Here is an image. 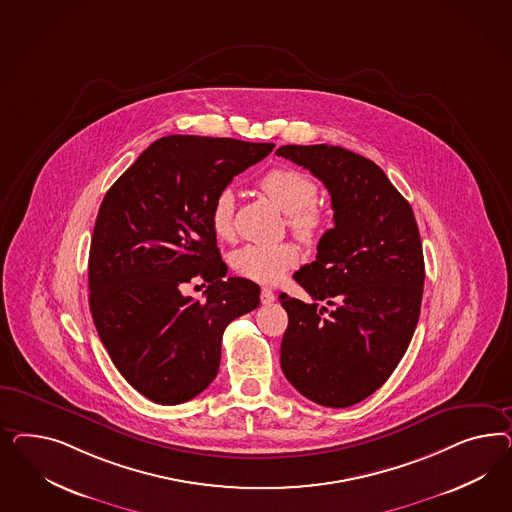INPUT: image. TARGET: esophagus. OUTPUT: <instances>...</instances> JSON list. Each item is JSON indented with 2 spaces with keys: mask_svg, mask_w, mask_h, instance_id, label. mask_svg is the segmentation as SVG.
<instances>
[{
  "mask_svg": "<svg viewBox=\"0 0 512 512\" xmlns=\"http://www.w3.org/2000/svg\"><path fill=\"white\" fill-rule=\"evenodd\" d=\"M276 300V296H274V291L272 289H266L264 287L263 291H261V302H263L264 306H270L272 302Z\"/></svg>",
  "mask_w": 512,
  "mask_h": 512,
  "instance_id": "esophagus-1",
  "label": "esophagus"
}]
</instances>
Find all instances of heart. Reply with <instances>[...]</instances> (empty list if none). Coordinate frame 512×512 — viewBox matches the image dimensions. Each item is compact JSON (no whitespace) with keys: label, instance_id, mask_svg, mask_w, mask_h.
<instances>
[{"label":"heart","instance_id":"heart-1","mask_svg":"<svg viewBox=\"0 0 512 512\" xmlns=\"http://www.w3.org/2000/svg\"><path fill=\"white\" fill-rule=\"evenodd\" d=\"M259 189L287 214V225L304 244H317L326 231L325 212L315 206L319 187L308 174L278 167L259 180ZM210 227L219 240H231L234 234V193L223 189L210 206ZM298 264V251L289 242L246 244L231 253V266L242 278L259 283H278L287 270Z\"/></svg>","mask_w":512,"mask_h":512}]
</instances>
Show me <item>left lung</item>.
I'll use <instances>...</instances> for the list:
<instances>
[{
    "mask_svg": "<svg viewBox=\"0 0 512 512\" xmlns=\"http://www.w3.org/2000/svg\"><path fill=\"white\" fill-rule=\"evenodd\" d=\"M276 154L317 176L334 210V229L319 240L315 261L295 274L313 302L279 295L289 315L281 370L311 402L349 407L387 381L419 323V227L409 202L370 159L326 144H289Z\"/></svg>",
    "mask_w": 512,
    "mask_h": 512,
    "instance_id": "1",
    "label": "left lung"
}]
</instances>
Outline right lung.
Returning <instances> with one entry per match:
<instances>
[{"label":"right lung","instance_id":"right-lung-1","mask_svg":"<svg viewBox=\"0 0 512 512\" xmlns=\"http://www.w3.org/2000/svg\"><path fill=\"white\" fill-rule=\"evenodd\" d=\"M272 142L169 135L112 184L93 227L88 285L97 334L118 372L161 405L184 403L219 370L221 338L259 306L261 289L229 278L210 206ZM193 278L205 300L181 295Z\"/></svg>","mask_w":512,"mask_h":512}]
</instances>
